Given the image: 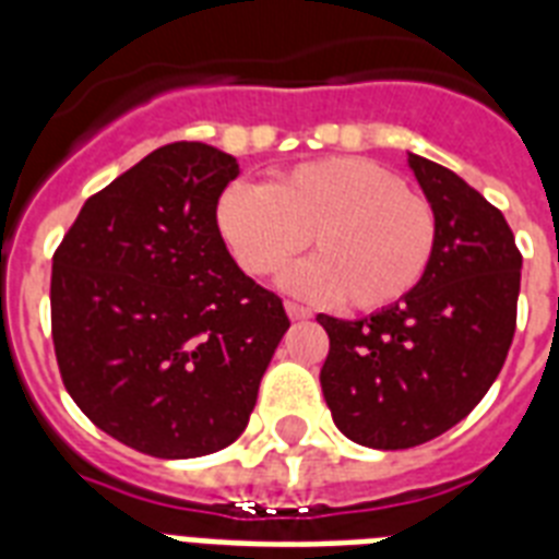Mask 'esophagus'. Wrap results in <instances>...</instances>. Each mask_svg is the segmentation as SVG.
Segmentation results:
<instances>
[{"label":"esophagus","mask_w":559,"mask_h":559,"mask_svg":"<svg viewBox=\"0 0 559 559\" xmlns=\"http://www.w3.org/2000/svg\"><path fill=\"white\" fill-rule=\"evenodd\" d=\"M284 310H287V316L293 319V322H305V319H310V316H313V310H307V307L296 305V301H287V305H284Z\"/></svg>","instance_id":"1"}]
</instances>
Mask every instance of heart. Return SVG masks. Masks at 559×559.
Masks as SVG:
<instances>
[{
	"mask_svg": "<svg viewBox=\"0 0 559 559\" xmlns=\"http://www.w3.org/2000/svg\"><path fill=\"white\" fill-rule=\"evenodd\" d=\"M217 228L249 275H270L310 240L316 254L284 272V287L340 296L354 310L406 298L438 243L432 202L403 188L394 170L357 156L298 165L270 186H228Z\"/></svg>",
	"mask_w": 559,
	"mask_h": 559,
	"instance_id": "heart-1",
	"label": "heart"
}]
</instances>
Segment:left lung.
Here are the masks:
<instances>
[{"instance_id":"8db88e82","label":"left lung","mask_w":559,"mask_h":559,"mask_svg":"<svg viewBox=\"0 0 559 559\" xmlns=\"http://www.w3.org/2000/svg\"><path fill=\"white\" fill-rule=\"evenodd\" d=\"M406 162L438 217L429 270L366 319L319 316L331 336L319 380L333 424L371 450H408L464 420L516 331L522 254L502 211L438 162Z\"/></svg>"}]
</instances>
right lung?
<instances>
[{"label": "right lung", "mask_w": 559, "mask_h": 559, "mask_svg": "<svg viewBox=\"0 0 559 559\" xmlns=\"http://www.w3.org/2000/svg\"><path fill=\"white\" fill-rule=\"evenodd\" d=\"M237 174L211 144H165L83 202L51 261L66 391L98 429L156 459L235 443L289 328L219 235L217 200Z\"/></svg>", "instance_id": "right-lung-1"}]
</instances>
